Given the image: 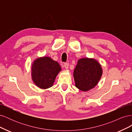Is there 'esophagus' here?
<instances>
[{
    "mask_svg": "<svg viewBox=\"0 0 132 132\" xmlns=\"http://www.w3.org/2000/svg\"><path fill=\"white\" fill-rule=\"evenodd\" d=\"M64 67L65 68V69H68L69 63H64Z\"/></svg>",
    "mask_w": 132,
    "mask_h": 132,
    "instance_id": "obj_1",
    "label": "esophagus"
}]
</instances>
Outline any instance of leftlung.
I'll use <instances>...</instances> for the list:
<instances>
[{
  "label": "left lung",
  "instance_id": "1",
  "mask_svg": "<svg viewBox=\"0 0 132 132\" xmlns=\"http://www.w3.org/2000/svg\"><path fill=\"white\" fill-rule=\"evenodd\" d=\"M102 74L99 63L94 59H80L74 70L75 86L82 91H88L97 84Z\"/></svg>",
  "mask_w": 132,
  "mask_h": 132
}]
</instances>
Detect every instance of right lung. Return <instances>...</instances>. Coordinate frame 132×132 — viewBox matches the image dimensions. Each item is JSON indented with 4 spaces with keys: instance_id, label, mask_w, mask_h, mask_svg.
I'll use <instances>...</instances> for the list:
<instances>
[{
    "instance_id": "1",
    "label": "right lung",
    "mask_w": 132,
    "mask_h": 132,
    "mask_svg": "<svg viewBox=\"0 0 132 132\" xmlns=\"http://www.w3.org/2000/svg\"><path fill=\"white\" fill-rule=\"evenodd\" d=\"M61 70L59 63L51 58L44 57L35 60L31 67L32 78L39 88L52 86L57 75Z\"/></svg>"
}]
</instances>
